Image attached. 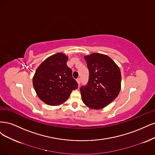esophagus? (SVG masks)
<instances>
[{"label": "esophagus", "instance_id": "esophagus-1", "mask_svg": "<svg viewBox=\"0 0 155 155\" xmlns=\"http://www.w3.org/2000/svg\"><path fill=\"white\" fill-rule=\"evenodd\" d=\"M77 82L79 86H80V84H81V78H78L77 79Z\"/></svg>", "mask_w": 155, "mask_h": 155}]
</instances>
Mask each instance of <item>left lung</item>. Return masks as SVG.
<instances>
[{
    "label": "left lung",
    "mask_w": 155,
    "mask_h": 155,
    "mask_svg": "<svg viewBox=\"0 0 155 155\" xmlns=\"http://www.w3.org/2000/svg\"><path fill=\"white\" fill-rule=\"evenodd\" d=\"M84 58L89 77L87 84L80 88L82 101L91 109H102L118 95L121 86L120 70L105 54L93 53Z\"/></svg>",
    "instance_id": "8db88e82"
}]
</instances>
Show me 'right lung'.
I'll use <instances>...</instances> for the list:
<instances>
[{
	"instance_id": "1",
	"label": "right lung",
	"mask_w": 155,
	"mask_h": 155,
	"mask_svg": "<svg viewBox=\"0 0 155 155\" xmlns=\"http://www.w3.org/2000/svg\"><path fill=\"white\" fill-rule=\"evenodd\" d=\"M68 58L61 53L53 54L45 60L35 73V90L40 99L49 106L64 103L78 87L72 70L67 66Z\"/></svg>"
}]
</instances>
